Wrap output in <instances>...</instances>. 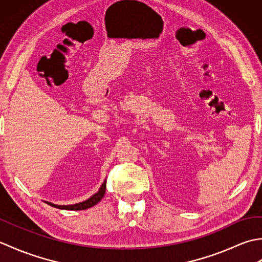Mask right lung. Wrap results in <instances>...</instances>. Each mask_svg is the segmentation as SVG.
Masks as SVG:
<instances>
[{"mask_svg": "<svg viewBox=\"0 0 262 262\" xmlns=\"http://www.w3.org/2000/svg\"><path fill=\"white\" fill-rule=\"evenodd\" d=\"M107 185V181H103V183L100 187L99 190L92 194L90 198H88L84 202H81V203H77V204H73V205H56V204H52V203H48L49 205H52L53 207H56L59 209H66V210H83V209H88L92 207V206L97 205L100 200H101L104 196L105 193V186Z\"/></svg>", "mask_w": 262, "mask_h": 262, "instance_id": "obj_1", "label": "right lung"}]
</instances>
